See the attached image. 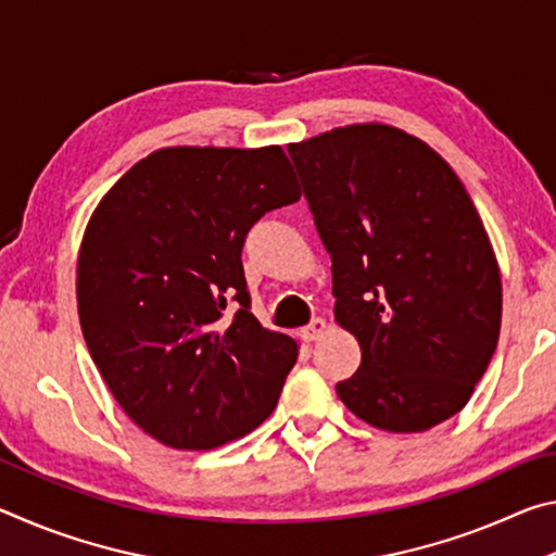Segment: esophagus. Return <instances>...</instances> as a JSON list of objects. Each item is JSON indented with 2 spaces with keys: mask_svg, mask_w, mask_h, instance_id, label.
Returning a JSON list of instances; mask_svg holds the SVG:
<instances>
[{
  "mask_svg": "<svg viewBox=\"0 0 556 556\" xmlns=\"http://www.w3.org/2000/svg\"><path fill=\"white\" fill-rule=\"evenodd\" d=\"M326 331H328V324L324 321V318H314V321L308 324L304 331H301V336H304L306 341H318V338H321Z\"/></svg>",
  "mask_w": 556,
  "mask_h": 556,
  "instance_id": "obj_1",
  "label": "esophagus"
}]
</instances>
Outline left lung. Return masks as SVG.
Returning <instances> with one entry per match:
<instances>
[{"instance_id": "left-lung-1", "label": "left lung", "mask_w": 556, "mask_h": 556, "mask_svg": "<svg viewBox=\"0 0 556 556\" xmlns=\"http://www.w3.org/2000/svg\"><path fill=\"white\" fill-rule=\"evenodd\" d=\"M361 368L336 384L375 429L427 431L466 407L495 353L503 285L473 201L441 154L365 122L289 144Z\"/></svg>"}]
</instances>
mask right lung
Returning a JSON list of instances; mask_svg holds the SVG:
<instances>
[{
  "instance_id": "right-lung-1",
  "label": "right lung",
  "mask_w": 556,
  "mask_h": 556,
  "mask_svg": "<svg viewBox=\"0 0 556 556\" xmlns=\"http://www.w3.org/2000/svg\"><path fill=\"white\" fill-rule=\"evenodd\" d=\"M299 199L277 144L166 147L92 211L75 279L83 336L119 407L164 446H223L277 407L299 343L252 316L240 255L262 215Z\"/></svg>"
}]
</instances>
